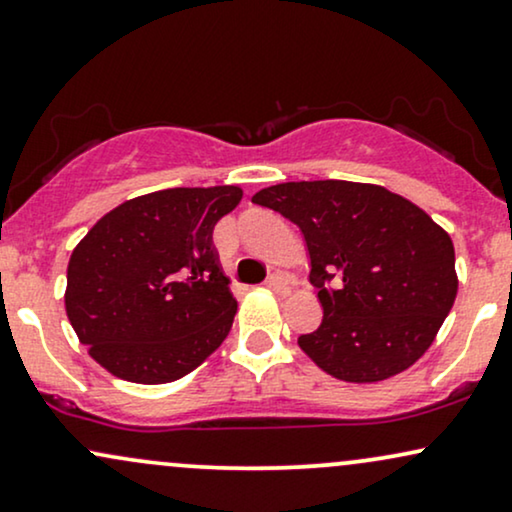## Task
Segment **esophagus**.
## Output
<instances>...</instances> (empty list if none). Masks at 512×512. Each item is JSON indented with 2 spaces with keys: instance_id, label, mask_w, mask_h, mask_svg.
Wrapping results in <instances>:
<instances>
[{
  "instance_id": "esophagus-1",
  "label": "esophagus",
  "mask_w": 512,
  "mask_h": 512,
  "mask_svg": "<svg viewBox=\"0 0 512 512\" xmlns=\"http://www.w3.org/2000/svg\"><path fill=\"white\" fill-rule=\"evenodd\" d=\"M266 287L268 289H273L275 294H289V280L282 273H273V275H268V280H266Z\"/></svg>"
}]
</instances>
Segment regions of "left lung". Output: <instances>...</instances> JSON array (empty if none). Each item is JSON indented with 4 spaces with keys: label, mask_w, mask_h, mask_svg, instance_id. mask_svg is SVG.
<instances>
[{
    "label": "left lung",
    "mask_w": 512,
    "mask_h": 512,
    "mask_svg": "<svg viewBox=\"0 0 512 512\" xmlns=\"http://www.w3.org/2000/svg\"><path fill=\"white\" fill-rule=\"evenodd\" d=\"M251 201L299 227L323 323L299 346L327 375L380 382L430 349L458 292L449 232L380 185L282 182Z\"/></svg>",
    "instance_id": "left-lung-1"
}]
</instances>
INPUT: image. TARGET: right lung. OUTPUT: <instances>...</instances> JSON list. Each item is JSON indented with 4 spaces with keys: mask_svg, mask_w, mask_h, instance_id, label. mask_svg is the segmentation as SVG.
Returning a JSON list of instances; mask_svg holds the SVG:
<instances>
[{
    "mask_svg": "<svg viewBox=\"0 0 512 512\" xmlns=\"http://www.w3.org/2000/svg\"><path fill=\"white\" fill-rule=\"evenodd\" d=\"M242 189L173 187L142 194L97 220L68 261L66 313L111 375L166 384L223 344L237 313L213 227Z\"/></svg>",
    "mask_w": 512,
    "mask_h": 512,
    "instance_id": "right-lung-1",
    "label": "right lung"
}]
</instances>
